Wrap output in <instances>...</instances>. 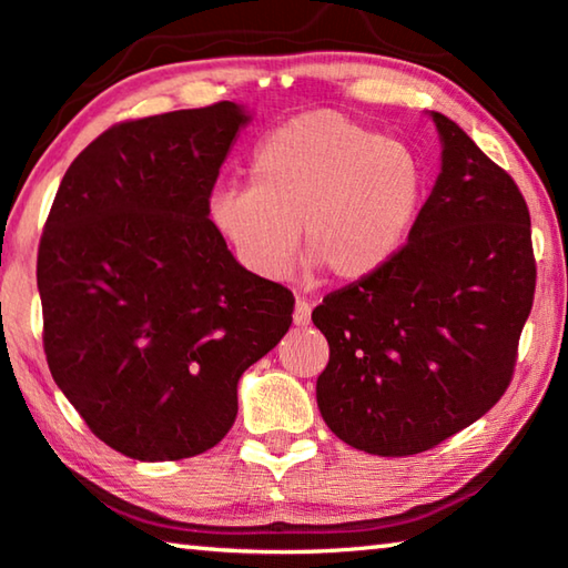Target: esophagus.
<instances>
[{
	"mask_svg": "<svg viewBox=\"0 0 568 568\" xmlns=\"http://www.w3.org/2000/svg\"><path fill=\"white\" fill-rule=\"evenodd\" d=\"M293 323L297 325V328H305V325H311V303H307L305 297H297V301H295Z\"/></svg>",
	"mask_w": 568,
	"mask_h": 568,
	"instance_id": "esophagus-1",
	"label": "esophagus"
}]
</instances>
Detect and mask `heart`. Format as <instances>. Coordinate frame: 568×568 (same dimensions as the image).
<instances>
[{
  "label": "heart",
  "instance_id": "1",
  "mask_svg": "<svg viewBox=\"0 0 568 568\" xmlns=\"http://www.w3.org/2000/svg\"><path fill=\"white\" fill-rule=\"evenodd\" d=\"M423 195L426 170L416 150L318 110L267 134L250 162V187L217 190L210 215L257 277L291 273L303 225L311 263L353 283L398 253Z\"/></svg>",
  "mask_w": 568,
  "mask_h": 568
}]
</instances>
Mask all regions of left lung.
Instances as JSON below:
<instances>
[{
  "label": "left lung",
  "instance_id": "1",
  "mask_svg": "<svg viewBox=\"0 0 568 568\" xmlns=\"http://www.w3.org/2000/svg\"><path fill=\"white\" fill-rule=\"evenodd\" d=\"M430 118L440 175L408 243L313 311L331 345L315 386L321 416L373 456L423 454L491 410L534 305L521 190L454 120Z\"/></svg>",
  "mask_w": 568,
  "mask_h": 568
}]
</instances>
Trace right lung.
<instances>
[{
    "label": "right lung",
    "mask_w": 568,
    "mask_h": 568,
    "mask_svg": "<svg viewBox=\"0 0 568 568\" xmlns=\"http://www.w3.org/2000/svg\"><path fill=\"white\" fill-rule=\"evenodd\" d=\"M247 122L217 102L114 124L74 158L44 223L37 287L52 378L130 458L220 444L240 376L293 323V293L245 271L210 220Z\"/></svg>",
    "instance_id": "add662e5"
}]
</instances>
